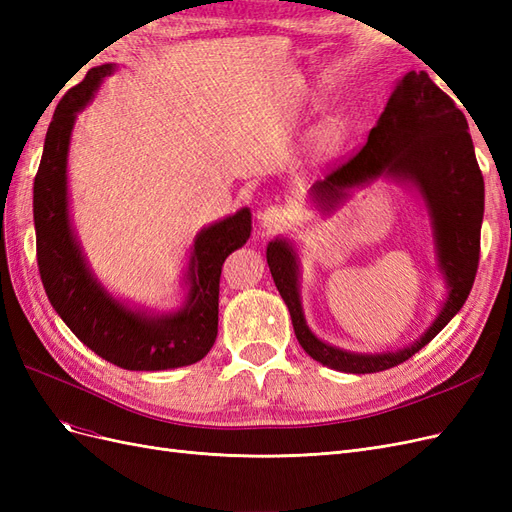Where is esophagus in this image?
Masks as SVG:
<instances>
[{"label": "esophagus", "mask_w": 512, "mask_h": 512, "mask_svg": "<svg viewBox=\"0 0 512 512\" xmlns=\"http://www.w3.org/2000/svg\"><path fill=\"white\" fill-rule=\"evenodd\" d=\"M260 222L269 232L282 230L290 222V213L286 209H282V207H269V209H265V213H262Z\"/></svg>", "instance_id": "1"}]
</instances>
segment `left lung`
Wrapping results in <instances>:
<instances>
[{
    "instance_id": "1",
    "label": "left lung",
    "mask_w": 512,
    "mask_h": 512,
    "mask_svg": "<svg viewBox=\"0 0 512 512\" xmlns=\"http://www.w3.org/2000/svg\"><path fill=\"white\" fill-rule=\"evenodd\" d=\"M382 175L414 185L423 196L436 239L438 267L448 288L440 314L414 344L380 354H359L324 344L309 331L303 316L299 258L292 243L275 239L267 247L273 282L288 305L301 348L314 361L346 374H376L408 361L453 320L476 277L485 213L483 173L476 162L466 115L423 70L401 76L367 143L348 162L316 181L312 198L322 211H331L344 203L352 188Z\"/></svg>"
}]
</instances>
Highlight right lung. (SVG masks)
<instances>
[{
	"instance_id": "add662e5",
	"label": "right lung",
	"mask_w": 512,
	"mask_h": 512,
	"mask_svg": "<svg viewBox=\"0 0 512 512\" xmlns=\"http://www.w3.org/2000/svg\"><path fill=\"white\" fill-rule=\"evenodd\" d=\"M115 66L87 72L55 108L34 179L36 254L42 284L68 329L104 361L130 371H160L203 359L218 337L222 265L250 239L252 213L241 209L196 235L188 265V301L175 314L151 316L113 299L89 271L68 211V147L76 113Z\"/></svg>"
}]
</instances>
